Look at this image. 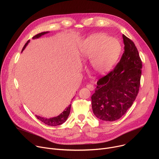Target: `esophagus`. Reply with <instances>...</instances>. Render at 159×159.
I'll return each instance as SVG.
<instances>
[{"mask_svg": "<svg viewBox=\"0 0 159 159\" xmlns=\"http://www.w3.org/2000/svg\"><path fill=\"white\" fill-rule=\"evenodd\" d=\"M87 88L88 89H89L90 90H94V86L93 85H91V84H87L86 85Z\"/></svg>", "mask_w": 159, "mask_h": 159, "instance_id": "1", "label": "esophagus"}]
</instances>
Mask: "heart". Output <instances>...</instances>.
I'll list each match as a JSON object with an SVG mask.
<instances>
[{"label":"heart","mask_w":159,"mask_h":159,"mask_svg":"<svg viewBox=\"0 0 159 159\" xmlns=\"http://www.w3.org/2000/svg\"><path fill=\"white\" fill-rule=\"evenodd\" d=\"M80 51L84 60H90L93 70L102 75L110 72L116 64L122 52V45L116 38L97 34L86 38Z\"/></svg>","instance_id":"1"}]
</instances>
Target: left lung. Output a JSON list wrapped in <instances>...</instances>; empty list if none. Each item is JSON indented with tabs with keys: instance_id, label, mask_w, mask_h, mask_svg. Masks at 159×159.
<instances>
[{
	"instance_id": "obj_1",
	"label": "left lung",
	"mask_w": 159,
	"mask_h": 159,
	"mask_svg": "<svg viewBox=\"0 0 159 159\" xmlns=\"http://www.w3.org/2000/svg\"><path fill=\"white\" fill-rule=\"evenodd\" d=\"M125 51L115 69L97 82L91 96L94 115L114 121L123 116L139 93L142 63L134 43L123 34Z\"/></svg>"
}]
</instances>
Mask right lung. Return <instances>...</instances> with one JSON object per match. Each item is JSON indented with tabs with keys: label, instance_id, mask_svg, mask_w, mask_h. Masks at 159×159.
<instances>
[{
	"label": "right lung",
	"instance_id": "add662e5",
	"mask_svg": "<svg viewBox=\"0 0 159 159\" xmlns=\"http://www.w3.org/2000/svg\"><path fill=\"white\" fill-rule=\"evenodd\" d=\"M48 31L47 32H43L41 33H39L35 36H34L33 37V39H36V38H40L41 36L48 33ZM30 43V40H28L27 41V43L25 44V45L24 46L22 50V52L23 51L25 48L26 47V46L28 45V44ZM71 104H70V105L66 107L65 108V109L61 113L60 115H59L58 116L56 117H53V118H46L44 117H41L39 116H37L36 115V117L41 122H43V123L46 124L47 125H49V126H58V125H60L61 124H63V123H65L66 121V120H67L68 117H69L70 112V108H71Z\"/></svg>",
	"mask_w": 159,
	"mask_h": 159
}]
</instances>
